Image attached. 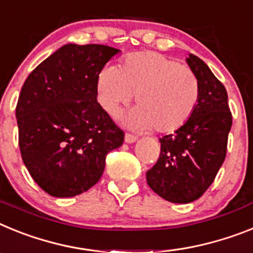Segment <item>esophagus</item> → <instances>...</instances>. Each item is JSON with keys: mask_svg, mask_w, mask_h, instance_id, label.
<instances>
[{"mask_svg": "<svg viewBox=\"0 0 253 253\" xmlns=\"http://www.w3.org/2000/svg\"><path fill=\"white\" fill-rule=\"evenodd\" d=\"M125 141H126L127 144H133V142L137 141V137L131 135V133H126V135H125Z\"/></svg>", "mask_w": 253, "mask_h": 253, "instance_id": "34e87169", "label": "esophagus"}]
</instances>
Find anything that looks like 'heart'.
I'll return each mask as SVG.
<instances>
[{
  "label": "heart",
  "instance_id": "1",
  "mask_svg": "<svg viewBox=\"0 0 253 253\" xmlns=\"http://www.w3.org/2000/svg\"><path fill=\"white\" fill-rule=\"evenodd\" d=\"M135 107L125 116L129 127L173 132L187 124L197 107L200 85L188 67L158 52L129 54L118 66H107L96 78V98L108 114L131 102Z\"/></svg>",
  "mask_w": 253,
  "mask_h": 253
}]
</instances>
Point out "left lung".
I'll return each mask as SVG.
<instances>
[{
  "label": "left lung",
  "instance_id": "1",
  "mask_svg": "<svg viewBox=\"0 0 253 253\" xmlns=\"http://www.w3.org/2000/svg\"><path fill=\"white\" fill-rule=\"evenodd\" d=\"M186 62L199 80V103L187 124L159 139V159L146 172L151 190L174 204L192 203L210 187L225 159L232 127L224 85L195 54Z\"/></svg>",
  "mask_w": 253,
  "mask_h": 253
}]
</instances>
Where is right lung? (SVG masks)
Wrapping results in <instances>:
<instances>
[{
	"label": "right lung",
	"mask_w": 253,
	"mask_h": 253,
	"mask_svg": "<svg viewBox=\"0 0 253 253\" xmlns=\"http://www.w3.org/2000/svg\"><path fill=\"white\" fill-rule=\"evenodd\" d=\"M121 50L65 44L28 76L16 105L21 158L37 184L72 197L99 181L125 133L96 100V78Z\"/></svg>",
	"instance_id": "1"
}]
</instances>
